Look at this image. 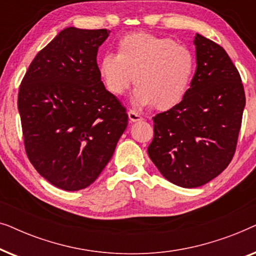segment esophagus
Instances as JSON below:
<instances>
[{
    "instance_id": "obj_1",
    "label": "esophagus",
    "mask_w": 256,
    "mask_h": 256,
    "mask_svg": "<svg viewBox=\"0 0 256 256\" xmlns=\"http://www.w3.org/2000/svg\"><path fill=\"white\" fill-rule=\"evenodd\" d=\"M128 116H129V120H130V122H138V121L143 120V118L141 116V115L136 113L134 110H130L128 112Z\"/></svg>"
}]
</instances>
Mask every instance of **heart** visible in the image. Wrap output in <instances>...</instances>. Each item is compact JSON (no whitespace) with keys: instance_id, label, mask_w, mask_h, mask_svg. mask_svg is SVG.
<instances>
[{"instance_id":"heart-1","label":"heart","mask_w":256,"mask_h":256,"mask_svg":"<svg viewBox=\"0 0 256 256\" xmlns=\"http://www.w3.org/2000/svg\"><path fill=\"white\" fill-rule=\"evenodd\" d=\"M192 52L172 38L146 32L126 34L118 43V54H106L99 62L106 88L122 96L132 80L138 84L134 102L170 110L185 99L194 74Z\"/></svg>"}]
</instances>
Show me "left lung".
I'll use <instances>...</instances> for the list:
<instances>
[{"label":"left lung","instance_id":"left-lung-1","mask_svg":"<svg viewBox=\"0 0 256 256\" xmlns=\"http://www.w3.org/2000/svg\"><path fill=\"white\" fill-rule=\"evenodd\" d=\"M197 68L185 99L154 120L148 155L182 188L202 186L226 169L236 149L246 96L236 65L211 40L196 34Z\"/></svg>","mask_w":256,"mask_h":256}]
</instances>
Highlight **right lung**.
Returning <instances> with one entry per match:
<instances>
[{
  "mask_svg": "<svg viewBox=\"0 0 256 256\" xmlns=\"http://www.w3.org/2000/svg\"><path fill=\"white\" fill-rule=\"evenodd\" d=\"M107 29L66 28L28 68L18 112L28 158L65 191L90 186L113 156L128 114L101 82L96 54Z\"/></svg>",
  "mask_w": 256,
  "mask_h": 256,
  "instance_id": "obj_1",
  "label": "right lung"
}]
</instances>
